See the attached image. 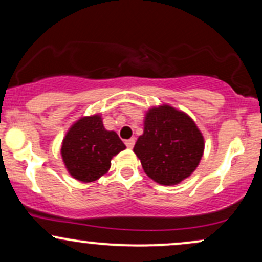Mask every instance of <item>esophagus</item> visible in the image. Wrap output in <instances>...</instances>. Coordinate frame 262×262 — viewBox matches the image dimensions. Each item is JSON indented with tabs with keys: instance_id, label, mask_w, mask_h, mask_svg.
<instances>
[{
	"instance_id": "esophagus-1",
	"label": "esophagus",
	"mask_w": 262,
	"mask_h": 262,
	"mask_svg": "<svg viewBox=\"0 0 262 262\" xmlns=\"http://www.w3.org/2000/svg\"><path fill=\"white\" fill-rule=\"evenodd\" d=\"M134 144H135V139H134V138H132V139L125 140V145H127L128 149H133Z\"/></svg>"
}]
</instances>
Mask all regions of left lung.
<instances>
[{"label": "left lung", "mask_w": 262, "mask_h": 262, "mask_svg": "<svg viewBox=\"0 0 262 262\" xmlns=\"http://www.w3.org/2000/svg\"><path fill=\"white\" fill-rule=\"evenodd\" d=\"M133 151L155 182L173 186L193 173L204 151V138L187 113L170 104L149 108L144 132Z\"/></svg>", "instance_id": "8db88e82"}]
</instances>
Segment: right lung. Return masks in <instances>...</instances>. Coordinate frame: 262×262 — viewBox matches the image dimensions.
Segmentation results:
<instances>
[{
  "label": "right lung",
  "mask_w": 262,
  "mask_h": 262,
  "mask_svg": "<svg viewBox=\"0 0 262 262\" xmlns=\"http://www.w3.org/2000/svg\"><path fill=\"white\" fill-rule=\"evenodd\" d=\"M125 149L118 134L103 127L100 113L81 117L69 128L61 143V158L68 172L81 182L106 175L113 156Z\"/></svg>",
  "instance_id": "obj_1"
}]
</instances>
